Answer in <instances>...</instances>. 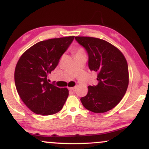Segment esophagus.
Returning a JSON list of instances; mask_svg holds the SVG:
<instances>
[{
	"mask_svg": "<svg viewBox=\"0 0 149 149\" xmlns=\"http://www.w3.org/2000/svg\"><path fill=\"white\" fill-rule=\"evenodd\" d=\"M69 90H71V91H74L75 90H76V87H73V88H69Z\"/></svg>",
	"mask_w": 149,
	"mask_h": 149,
	"instance_id": "esophagus-1",
	"label": "esophagus"
}]
</instances>
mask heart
Wrapping results in <instances>:
<instances>
[{
	"label": "heart",
	"instance_id": "heart-1",
	"mask_svg": "<svg viewBox=\"0 0 149 149\" xmlns=\"http://www.w3.org/2000/svg\"><path fill=\"white\" fill-rule=\"evenodd\" d=\"M77 52L76 53H80V52H83V50L82 49H77Z\"/></svg>",
	"mask_w": 149,
	"mask_h": 149
}]
</instances>
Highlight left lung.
I'll list each match as a JSON object with an SVG mask.
<instances>
[{
	"mask_svg": "<svg viewBox=\"0 0 149 149\" xmlns=\"http://www.w3.org/2000/svg\"><path fill=\"white\" fill-rule=\"evenodd\" d=\"M75 39L88 53L89 69L97 73L98 83L88 86L87 95L80 99L82 104L92 112H107L120 102L127 91V61L118 49L106 40L83 36Z\"/></svg>",
	"mask_w": 149,
	"mask_h": 149,
	"instance_id": "1",
	"label": "left lung"
}]
</instances>
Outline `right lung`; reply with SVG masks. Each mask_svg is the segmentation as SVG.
I'll return each mask as SVG.
<instances>
[{
  "mask_svg": "<svg viewBox=\"0 0 149 149\" xmlns=\"http://www.w3.org/2000/svg\"><path fill=\"white\" fill-rule=\"evenodd\" d=\"M73 39L74 36H69L38 42L19 59L15 71L17 91L26 106L35 113H56L67 100L68 89L48 83L47 74L57 67Z\"/></svg>",
  "mask_w": 149,
  "mask_h": 149,
  "instance_id": "add662e5",
  "label": "right lung"
}]
</instances>
